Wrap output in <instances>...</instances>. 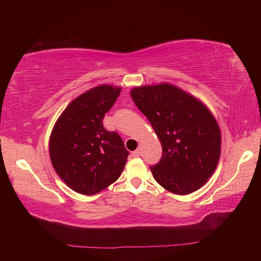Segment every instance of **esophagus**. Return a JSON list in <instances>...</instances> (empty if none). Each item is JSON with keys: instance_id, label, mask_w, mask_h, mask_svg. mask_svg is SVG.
Masks as SVG:
<instances>
[{"instance_id": "esophagus-1", "label": "esophagus", "mask_w": 261, "mask_h": 261, "mask_svg": "<svg viewBox=\"0 0 261 261\" xmlns=\"http://www.w3.org/2000/svg\"><path fill=\"white\" fill-rule=\"evenodd\" d=\"M140 150L139 149H137V150H135L134 152H132V157H139L140 156Z\"/></svg>"}]
</instances>
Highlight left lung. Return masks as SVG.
I'll return each mask as SVG.
<instances>
[{
    "label": "left lung",
    "instance_id": "left-lung-1",
    "mask_svg": "<svg viewBox=\"0 0 261 261\" xmlns=\"http://www.w3.org/2000/svg\"><path fill=\"white\" fill-rule=\"evenodd\" d=\"M137 108L147 116L163 146L150 167L165 190L178 195L197 191L218 166L221 131L213 114L191 94L168 83L131 90Z\"/></svg>",
    "mask_w": 261,
    "mask_h": 261
}]
</instances>
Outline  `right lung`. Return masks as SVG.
Instances as JSON below:
<instances>
[{
    "mask_svg": "<svg viewBox=\"0 0 261 261\" xmlns=\"http://www.w3.org/2000/svg\"><path fill=\"white\" fill-rule=\"evenodd\" d=\"M121 87L99 85L71 101L59 116L49 139V154L57 175L71 190L94 195L119 178L129 151L121 137L103 126L105 113Z\"/></svg>",
    "mask_w": 261,
    "mask_h": 261,
    "instance_id": "1",
    "label": "right lung"
}]
</instances>
